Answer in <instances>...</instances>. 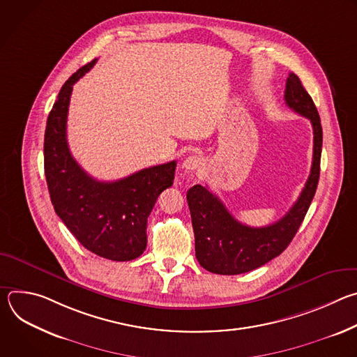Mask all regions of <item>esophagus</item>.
Wrapping results in <instances>:
<instances>
[{"label": "esophagus", "instance_id": "esophagus-1", "mask_svg": "<svg viewBox=\"0 0 357 357\" xmlns=\"http://www.w3.org/2000/svg\"><path fill=\"white\" fill-rule=\"evenodd\" d=\"M200 165H202V160L197 155H189L182 162V168H185L186 171H195Z\"/></svg>", "mask_w": 357, "mask_h": 357}]
</instances>
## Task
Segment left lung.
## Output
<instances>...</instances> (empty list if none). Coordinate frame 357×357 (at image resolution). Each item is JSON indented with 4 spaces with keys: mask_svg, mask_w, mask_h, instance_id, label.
I'll use <instances>...</instances> for the list:
<instances>
[{
    "mask_svg": "<svg viewBox=\"0 0 357 357\" xmlns=\"http://www.w3.org/2000/svg\"><path fill=\"white\" fill-rule=\"evenodd\" d=\"M285 103L299 116L310 119L314 130L311 174L285 216L266 227H250L236 220L206 186L195 185L188 190L196 259L211 273L237 275L271 261L292 241L310 209L321 172L322 126L314 100L295 73H289L287 79Z\"/></svg>",
    "mask_w": 357,
    "mask_h": 357,
    "instance_id": "left-lung-1",
    "label": "left lung"
}]
</instances>
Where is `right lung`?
<instances>
[{
    "label": "right lung",
    "instance_id": "1",
    "mask_svg": "<svg viewBox=\"0 0 357 357\" xmlns=\"http://www.w3.org/2000/svg\"><path fill=\"white\" fill-rule=\"evenodd\" d=\"M96 59L62 86L45 130V176L50 200L79 243L113 261L139 257L146 247V219L162 190L172 186L176 161L141 169L114 182L87 175L72 157L66 120L73 84Z\"/></svg>",
    "mask_w": 357,
    "mask_h": 357
}]
</instances>
